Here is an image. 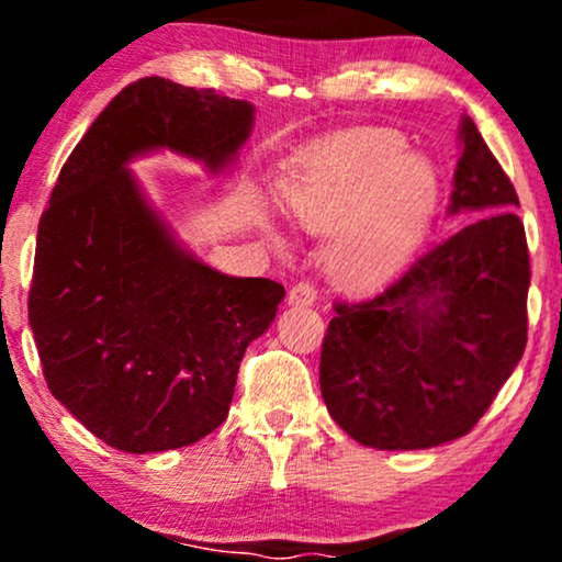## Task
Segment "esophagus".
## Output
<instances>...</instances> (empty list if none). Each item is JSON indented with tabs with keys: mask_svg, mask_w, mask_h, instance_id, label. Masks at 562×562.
I'll list each match as a JSON object with an SVG mask.
<instances>
[{
	"mask_svg": "<svg viewBox=\"0 0 562 562\" xmlns=\"http://www.w3.org/2000/svg\"><path fill=\"white\" fill-rule=\"evenodd\" d=\"M290 303H295V306H312V303H317V288L312 282H295L290 288Z\"/></svg>",
	"mask_w": 562,
	"mask_h": 562,
	"instance_id": "obj_1",
	"label": "esophagus"
}]
</instances>
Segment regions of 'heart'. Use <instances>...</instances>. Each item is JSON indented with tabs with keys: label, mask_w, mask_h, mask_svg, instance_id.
Listing matches in <instances>:
<instances>
[{
	"label": "heart",
	"mask_w": 562,
	"mask_h": 562,
	"mask_svg": "<svg viewBox=\"0 0 562 562\" xmlns=\"http://www.w3.org/2000/svg\"><path fill=\"white\" fill-rule=\"evenodd\" d=\"M290 216L333 235L327 274L348 290L383 285L415 254L438 203V179L402 139L359 132L327 147L285 184Z\"/></svg>",
	"instance_id": "b5f03b06"
}]
</instances>
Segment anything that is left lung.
Returning <instances> with one entry per match:
<instances>
[{"label": "left lung", "mask_w": 562, "mask_h": 562, "mask_svg": "<svg viewBox=\"0 0 562 562\" xmlns=\"http://www.w3.org/2000/svg\"><path fill=\"white\" fill-rule=\"evenodd\" d=\"M460 142L449 214L470 222L375 299L335 303L322 340V398L364 447L470 434L524 357L531 267L518 192L468 115Z\"/></svg>", "instance_id": "left-lung-1"}]
</instances>
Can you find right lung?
Segmentation results:
<instances>
[{
  "label": "right lung",
  "instance_id": "right-lung-1",
  "mask_svg": "<svg viewBox=\"0 0 562 562\" xmlns=\"http://www.w3.org/2000/svg\"><path fill=\"white\" fill-rule=\"evenodd\" d=\"M254 126L245 100L147 76L113 97L38 218L29 322L53 396L128 454L190 447L227 420L250 340L285 288L187 254L126 164L173 150L224 169Z\"/></svg>",
  "mask_w": 562,
  "mask_h": 562
}]
</instances>
